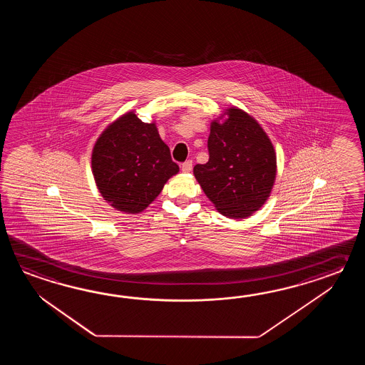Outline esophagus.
I'll use <instances>...</instances> for the list:
<instances>
[{
    "mask_svg": "<svg viewBox=\"0 0 365 365\" xmlns=\"http://www.w3.org/2000/svg\"><path fill=\"white\" fill-rule=\"evenodd\" d=\"M192 168H193V162L192 160H186L181 165V170H182V172H185V173L192 171Z\"/></svg>",
    "mask_w": 365,
    "mask_h": 365,
    "instance_id": "1",
    "label": "esophagus"
}]
</instances>
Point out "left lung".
<instances>
[{"mask_svg": "<svg viewBox=\"0 0 365 365\" xmlns=\"http://www.w3.org/2000/svg\"><path fill=\"white\" fill-rule=\"evenodd\" d=\"M223 124L212 121L209 162L194 165L202 190L223 215L242 219L270 195L277 175L272 142L253 117L230 108Z\"/></svg>", "mask_w": 365, "mask_h": 365, "instance_id": "obj_1", "label": "left lung"}]
</instances>
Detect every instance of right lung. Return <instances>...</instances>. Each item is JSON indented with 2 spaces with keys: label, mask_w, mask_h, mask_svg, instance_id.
<instances>
[{
  "label": "right lung",
  "mask_w": 365,
  "mask_h": 365,
  "mask_svg": "<svg viewBox=\"0 0 365 365\" xmlns=\"http://www.w3.org/2000/svg\"><path fill=\"white\" fill-rule=\"evenodd\" d=\"M103 198L115 209L138 214L179 172L155 124L142 123L134 112L120 117L101 133L91 158Z\"/></svg>",
  "instance_id": "right-lung-1"
}]
</instances>
